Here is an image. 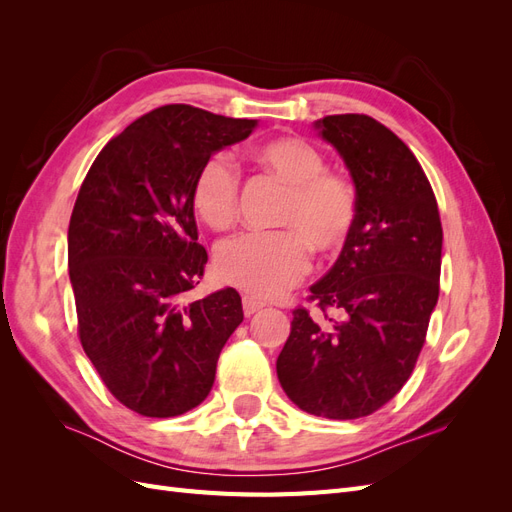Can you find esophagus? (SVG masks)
Masks as SVG:
<instances>
[{
  "mask_svg": "<svg viewBox=\"0 0 512 512\" xmlns=\"http://www.w3.org/2000/svg\"><path fill=\"white\" fill-rule=\"evenodd\" d=\"M262 307H265V303H262V301H256L252 297H243V314L245 316H252V314L260 312Z\"/></svg>",
  "mask_w": 512,
  "mask_h": 512,
  "instance_id": "obj_1",
  "label": "esophagus"
}]
</instances>
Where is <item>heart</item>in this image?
<instances>
[{"instance_id": "obj_1", "label": "heart", "mask_w": 512, "mask_h": 512, "mask_svg": "<svg viewBox=\"0 0 512 512\" xmlns=\"http://www.w3.org/2000/svg\"><path fill=\"white\" fill-rule=\"evenodd\" d=\"M250 158L288 185L275 232H243L220 243L215 271L230 286L256 299H273L309 271V247L331 256L342 252L359 218L354 181L324 168V156L301 136H277L252 147ZM192 207L209 228L224 230L239 215V173L224 156L198 166Z\"/></svg>"}]
</instances>
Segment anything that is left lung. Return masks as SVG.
I'll return each mask as SVG.
<instances>
[{
    "instance_id": "left-lung-1",
    "label": "left lung",
    "mask_w": 512,
    "mask_h": 512,
    "mask_svg": "<svg viewBox=\"0 0 512 512\" xmlns=\"http://www.w3.org/2000/svg\"><path fill=\"white\" fill-rule=\"evenodd\" d=\"M316 128L350 170L359 218L312 286L322 316L292 312L277 378L301 410L350 421L389 404L412 374L440 294L442 222L423 166L380 121L346 113Z\"/></svg>"
}]
</instances>
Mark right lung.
<instances>
[{
    "label": "right lung",
    "mask_w": 512,
    "mask_h": 512,
    "mask_svg": "<svg viewBox=\"0 0 512 512\" xmlns=\"http://www.w3.org/2000/svg\"><path fill=\"white\" fill-rule=\"evenodd\" d=\"M254 126L190 104L153 108L104 145L76 196L68 267L79 339L132 412L196 408L243 320L235 288L188 301L207 265L190 192L198 166Z\"/></svg>",
    "instance_id": "right-lung-1"
}]
</instances>
